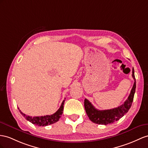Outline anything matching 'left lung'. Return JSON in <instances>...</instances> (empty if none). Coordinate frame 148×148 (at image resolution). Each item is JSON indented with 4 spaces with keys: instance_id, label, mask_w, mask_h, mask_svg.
Segmentation results:
<instances>
[{
    "instance_id": "8db88e82",
    "label": "left lung",
    "mask_w": 148,
    "mask_h": 148,
    "mask_svg": "<svg viewBox=\"0 0 148 148\" xmlns=\"http://www.w3.org/2000/svg\"><path fill=\"white\" fill-rule=\"evenodd\" d=\"M132 76L134 82L131 90L130 96L126 101L120 106L108 110H98L87 99L84 100V108L89 118L92 122L98 124L107 125L118 121L124 116L130 110L133 101V98L136 90V79L134 76V70L132 69Z\"/></svg>"
}]
</instances>
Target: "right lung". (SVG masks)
Segmentation results:
<instances>
[{"mask_svg":"<svg viewBox=\"0 0 148 148\" xmlns=\"http://www.w3.org/2000/svg\"><path fill=\"white\" fill-rule=\"evenodd\" d=\"M64 102H65V100H64L62 101L61 105H60V107L59 108L58 110L52 115L32 117V116H29L21 112V110H19V111L21 112V114L26 119L30 121V122L32 123L33 124L37 125V126H48V125L54 124L56 122H58V121L59 120L60 117H61V115L63 113Z\"/></svg>","mask_w":148,"mask_h":148,"instance_id":"add662e5","label":"right lung"}]
</instances>
